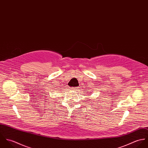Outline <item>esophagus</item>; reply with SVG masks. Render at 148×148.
Masks as SVG:
<instances>
[{
  "mask_svg": "<svg viewBox=\"0 0 148 148\" xmlns=\"http://www.w3.org/2000/svg\"><path fill=\"white\" fill-rule=\"evenodd\" d=\"M71 89H72V90H74V91H77L78 89H79L77 87H76V88H72Z\"/></svg>",
  "mask_w": 148,
  "mask_h": 148,
  "instance_id": "obj_1",
  "label": "esophagus"
}]
</instances>
